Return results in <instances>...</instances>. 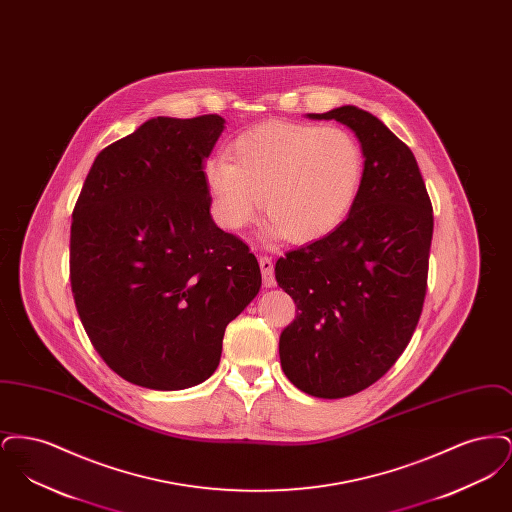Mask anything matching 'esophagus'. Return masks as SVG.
<instances>
[{
    "mask_svg": "<svg viewBox=\"0 0 512 512\" xmlns=\"http://www.w3.org/2000/svg\"><path fill=\"white\" fill-rule=\"evenodd\" d=\"M259 267H261L265 288H274V286H276V278H274L272 259H270V257H261V259H259Z\"/></svg>",
    "mask_w": 512,
    "mask_h": 512,
    "instance_id": "34e87169",
    "label": "esophagus"
}]
</instances>
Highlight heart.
I'll list each match as a JSON object with an SVG mask.
<instances>
[{
  "label": "heart",
  "mask_w": 512,
  "mask_h": 512,
  "mask_svg": "<svg viewBox=\"0 0 512 512\" xmlns=\"http://www.w3.org/2000/svg\"><path fill=\"white\" fill-rule=\"evenodd\" d=\"M230 159L203 169L213 215L240 230L263 213L272 236L311 244L338 230L351 215L365 178V151L338 126L268 122L242 134Z\"/></svg>",
  "instance_id": "1"
}]
</instances>
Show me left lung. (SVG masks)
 <instances>
[{
    "label": "left lung",
    "mask_w": 512,
    "mask_h": 512,
    "mask_svg": "<svg viewBox=\"0 0 512 512\" xmlns=\"http://www.w3.org/2000/svg\"><path fill=\"white\" fill-rule=\"evenodd\" d=\"M307 117L355 132L365 178L338 230L276 261V282L297 307L280 363L297 390L340 399L380 380L413 338L434 215L413 151L384 122L355 105Z\"/></svg>",
    "instance_id": "left-lung-1"
}]
</instances>
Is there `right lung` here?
I'll list each match as a JSON object with an SVG mask.
<instances>
[{
  "mask_svg": "<svg viewBox=\"0 0 512 512\" xmlns=\"http://www.w3.org/2000/svg\"><path fill=\"white\" fill-rule=\"evenodd\" d=\"M224 119L157 117L99 151L74 205L71 288L99 357L130 384L184 390L261 288L249 247L220 230L203 182Z\"/></svg>",
  "mask_w": 512,
  "mask_h": 512,
  "instance_id": "1",
  "label": "right lung"
}]
</instances>
